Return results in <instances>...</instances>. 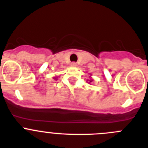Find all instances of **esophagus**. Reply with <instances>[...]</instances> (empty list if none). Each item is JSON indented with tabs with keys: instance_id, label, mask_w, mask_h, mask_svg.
I'll return each instance as SVG.
<instances>
[{
	"instance_id": "obj_1",
	"label": "esophagus",
	"mask_w": 148,
	"mask_h": 148,
	"mask_svg": "<svg viewBox=\"0 0 148 148\" xmlns=\"http://www.w3.org/2000/svg\"><path fill=\"white\" fill-rule=\"evenodd\" d=\"M70 65H71V66H76V63H75V62H73V63H71V64H70Z\"/></svg>"
}]
</instances>
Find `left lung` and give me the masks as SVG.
<instances>
[{"instance_id":"1","label":"left lung","mask_w":148,"mask_h":148,"mask_svg":"<svg viewBox=\"0 0 148 148\" xmlns=\"http://www.w3.org/2000/svg\"><path fill=\"white\" fill-rule=\"evenodd\" d=\"M90 75H91V74H90ZM89 82V84H90V83H92V82H93V80H92V79H90V80H87Z\"/></svg>"}]
</instances>
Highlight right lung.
<instances>
[{"label":"right lung","mask_w":148,"mask_h":148,"mask_svg":"<svg viewBox=\"0 0 148 148\" xmlns=\"http://www.w3.org/2000/svg\"><path fill=\"white\" fill-rule=\"evenodd\" d=\"M54 78L55 80H57V78H55V77H54V78Z\"/></svg>","instance_id":"right-lung-1"}]
</instances>
